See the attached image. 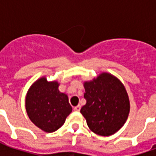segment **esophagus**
I'll use <instances>...</instances> for the list:
<instances>
[{
	"instance_id": "obj_1",
	"label": "esophagus",
	"mask_w": 156,
	"mask_h": 156,
	"mask_svg": "<svg viewBox=\"0 0 156 156\" xmlns=\"http://www.w3.org/2000/svg\"><path fill=\"white\" fill-rule=\"evenodd\" d=\"M80 109H81L80 105H78V106H76L73 108V110H74V111H77V112L80 111Z\"/></svg>"
}]
</instances>
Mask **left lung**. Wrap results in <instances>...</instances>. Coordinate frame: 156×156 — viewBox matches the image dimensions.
Returning <instances> with one entry per match:
<instances>
[{
    "mask_svg": "<svg viewBox=\"0 0 156 156\" xmlns=\"http://www.w3.org/2000/svg\"><path fill=\"white\" fill-rule=\"evenodd\" d=\"M87 103L81 113L88 127L101 136H110L123 126L129 112V100L123 84L112 74L103 73L84 83Z\"/></svg>",
    "mask_w": 156,
    "mask_h": 156,
    "instance_id": "left-lung-1",
    "label": "left lung"
}]
</instances>
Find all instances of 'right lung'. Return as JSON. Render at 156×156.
<instances>
[{
  "instance_id": "right-lung-1",
  "label": "right lung",
  "mask_w": 156,
  "mask_h": 156,
  "mask_svg": "<svg viewBox=\"0 0 156 156\" xmlns=\"http://www.w3.org/2000/svg\"><path fill=\"white\" fill-rule=\"evenodd\" d=\"M57 82L37 80L26 97V109L29 118L42 130L52 133L63 126L72 112L68 96L59 91Z\"/></svg>"
}]
</instances>
